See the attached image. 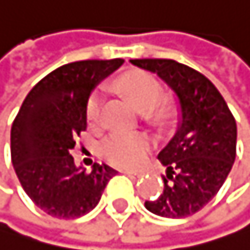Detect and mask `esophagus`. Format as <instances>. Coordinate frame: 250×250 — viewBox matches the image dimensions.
Returning <instances> with one entry per match:
<instances>
[{
	"label": "esophagus",
	"instance_id": "34e87169",
	"mask_svg": "<svg viewBox=\"0 0 250 250\" xmlns=\"http://www.w3.org/2000/svg\"><path fill=\"white\" fill-rule=\"evenodd\" d=\"M123 173H126V175H129V176H140V171H137V170H129V168H124V170H121Z\"/></svg>",
	"mask_w": 250,
	"mask_h": 250
}]
</instances>
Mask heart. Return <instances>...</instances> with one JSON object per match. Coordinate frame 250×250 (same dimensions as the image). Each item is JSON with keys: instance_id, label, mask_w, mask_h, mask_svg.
Wrapping results in <instances>:
<instances>
[{"instance_id": "obj_1", "label": "heart", "mask_w": 250, "mask_h": 250, "mask_svg": "<svg viewBox=\"0 0 250 250\" xmlns=\"http://www.w3.org/2000/svg\"><path fill=\"white\" fill-rule=\"evenodd\" d=\"M118 88L126 94L132 104L148 112L156 120H165L168 116V107L161 102L164 88L154 75L145 70H129L118 79ZM86 121L91 127H97L102 118V96L93 93L88 97L85 108ZM153 146V140L146 134L115 132L102 142L101 153L110 164L120 167H135L146 157Z\"/></svg>"}]
</instances>
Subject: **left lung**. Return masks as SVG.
<instances>
[{
	"label": "left lung",
	"mask_w": 250,
	"mask_h": 250,
	"mask_svg": "<svg viewBox=\"0 0 250 250\" xmlns=\"http://www.w3.org/2000/svg\"><path fill=\"white\" fill-rule=\"evenodd\" d=\"M154 72L175 91L181 120L157 159L167 167L164 192L145 207L153 214L181 219L195 214L214 197L236 157V121L217 88L186 64L173 60H130Z\"/></svg>",
	"instance_id": "obj_1"
}]
</instances>
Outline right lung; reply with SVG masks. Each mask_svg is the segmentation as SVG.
<instances>
[{
  "instance_id": "add662e5",
  "label": "right lung",
  "mask_w": 250,
  "mask_h": 250,
  "mask_svg": "<svg viewBox=\"0 0 250 250\" xmlns=\"http://www.w3.org/2000/svg\"><path fill=\"white\" fill-rule=\"evenodd\" d=\"M124 60H86L64 64L36 83L11 129V157L28 197L58 219H75L99 203L116 170L94 164L86 171L70 151L86 130V102L93 88Z\"/></svg>"
}]
</instances>
